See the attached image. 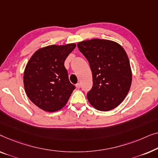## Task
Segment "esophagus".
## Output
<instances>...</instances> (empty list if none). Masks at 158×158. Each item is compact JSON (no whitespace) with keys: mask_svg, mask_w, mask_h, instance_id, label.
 Returning <instances> with one entry per match:
<instances>
[{"mask_svg":"<svg viewBox=\"0 0 158 158\" xmlns=\"http://www.w3.org/2000/svg\"><path fill=\"white\" fill-rule=\"evenodd\" d=\"M76 87L77 89H80V87H81V84H80V83H77L76 84Z\"/></svg>","mask_w":158,"mask_h":158,"instance_id":"34e87169","label":"esophagus"}]
</instances>
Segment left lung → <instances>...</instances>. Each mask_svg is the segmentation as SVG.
<instances>
[{
    "label": "left lung",
    "mask_w": 158,
    "mask_h": 158,
    "mask_svg": "<svg viewBox=\"0 0 158 158\" xmlns=\"http://www.w3.org/2000/svg\"><path fill=\"white\" fill-rule=\"evenodd\" d=\"M77 46L92 70L93 86L87 93L91 105L103 112L117 107L127 95L132 83L126 52L116 42L99 39L79 42Z\"/></svg>",
    "instance_id": "8db88e82"
}]
</instances>
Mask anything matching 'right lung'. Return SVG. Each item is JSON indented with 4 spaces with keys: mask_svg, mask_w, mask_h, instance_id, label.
Listing matches in <instances>:
<instances>
[{
    "mask_svg": "<svg viewBox=\"0 0 158 158\" xmlns=\"http://www.w3.org/2000/svg\"><path fill=\"white\" fill-rule=\"evenodd\" d=\"M75 47V44H69L39 48L26 64L23 74L25 92L33 103L46 112L61 110L75 89L64 66L66 57Z\"/></svg>",
    "mask_w": 158,
    "mask_h": 158,
    "instance_id": "right-lung-1",
    "label": "right lung"
}]
</instances>
